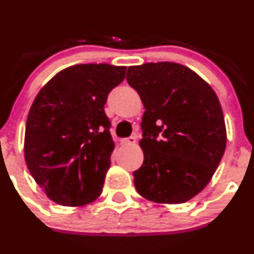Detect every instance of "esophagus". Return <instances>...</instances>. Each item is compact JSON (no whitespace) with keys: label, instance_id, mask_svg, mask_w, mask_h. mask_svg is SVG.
Wrapping results in <instances>:
<instances>
[{"label":"esophagus","instance_id":"1","mask_svg":"<svg viewBox=\"0 0 254 254\" xmlns=\"http://www.w3.org/2000/svg\"><path fill=\"white\" fill-rule=\"evenodd\" d=\"M135 142H136V136H130V137H127V139H123L120 143L124 146L127 145H135Z\"/></svg>","mask_w":254,"mask_h":254}]
</instances>
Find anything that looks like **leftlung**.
<instances>
[{
    "label": "left lung",
    "instance_id": "8db88e82",
    "mask_svg": "<svg viewBox=\"0 0 254 254\" xmlns=\"http://www.w3.org/2000/svg\"><path fill=\"white\" fill-rule=\"evenodd\" d=\"M139 93L143 163L135 171L137 193L157 204H182L200 193L226 148V127L214 89L198 73L176 63L127 68Z\"/></svg>",
    "mask_w": 254,
    "mask_h": 254
}]
</instances>
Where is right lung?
I'll list each match as a JSON object with an SVG mask.
<instances>
[{"label":"right lung","instance_id":"obj_1","mask_svg":"<svg viewBox=\"0 0 254 254\" xmlns=\"http://www.w3.org/2000/svg\"><path fill=\"white\" fill-rule=\"evenodd\" d=\"M125 71L108 64L70 66L35 97L25 124L24 158L56 204L83 206L101 195L114 150L104 104Z\"/></svg>","mask_w":254,"mask_h":254}]
</instances>
